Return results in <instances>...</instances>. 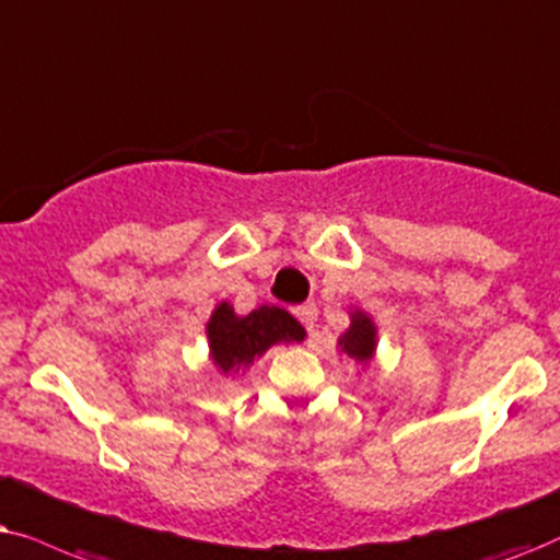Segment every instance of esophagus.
I'll use <instances>...</instances> for the list:
<instances>
[{"label": "esophagus", "instance_id": "esophagus-1", "mask_svg": "<svg viewBox=\"0 0 560 560\" xmlns=\"http://www.w3.org/2000/svg\"><path fill=\"white\" fill-rule=\"evenodd\" d=\"M294 315L304 327H307V332H315V323H317V307H315V304H312V302L300 304V307H294Z\"/></svg>", "mask_w": 560, "mask_h": 560}]
</instances>
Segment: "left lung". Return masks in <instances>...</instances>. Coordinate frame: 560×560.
<instances>
[{
  "label": "left lung",
  "instance_id": "1",
  "mask_svg": "<svg viewBox=\"0 0 560 560\" xmlns=\"http://www.w3.org/2000/svg\"><path fill=\"white\" fill-rule=\"evenodd\" d=\"M340 353L353 358L358 366H369L376 355V325L363 310L350 312V327L338 338Z\"/></svg>",
  "mask_w": 560,
  "mask_h": 560
}]
</instances>
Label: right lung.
<instances>
[{
	"mask_svg": "<svg viewBox=\"0 0 560 560\" xmlns=\"http://www.w3.org/2000/svg\"><path fill=\"white\" fill-rule=\"evenodd\" d=\"M304 327L289 315L284 307L264 304L250 315H235L233 304L220 302L207 323V340H210V358L220 374H237L248 371L253 361L279 342H302Z\"/></svg>",
	"mask_w": 560,
	"mask_h": 560,
	"instance_id": "add662e5",
	"label": "right lung"
}]
</instances>
